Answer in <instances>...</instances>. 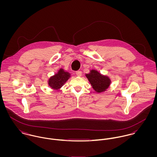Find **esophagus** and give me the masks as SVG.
<instances>
[{
  "instance_id": "1",
  "label": "esophagus",
  "mask_w": 157,
  "mask_h": 157,
  "mask_svg": "<svg viewBox=\"0 0 157 157\" xmlns=\"http://www.w3.org/2000/svg\"><path fill=\"white\" fill-rule=\"evenodd\" d=\"M75 74H76V75L78 76V77H81V76H82V71H78L76 72Z\"/></svg>"
}]
</instances>
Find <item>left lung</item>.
Returning <instances> with one entry per match:
<instances>
[{
  "mask_svg": "<svg viewBox=\"0 0 157 157\" xmlns=\"http://www.w3.org/2000/svg\"><path fill=\"white\" fill-rule=\"evenodd\" d=\"M85 75L92 88L98 93L106 90L111 83V80L108 76L104 75L95 69L90 70V73L86 74Z\"/></svg>",
  "mask_w": 157,
  "mask_h": 157,
  "instance_id": "obj_1",
  "label": "left lung"
}]
</instances>
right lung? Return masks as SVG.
<instances>
[{"instance_id":"1","label":"right lung","mask_w":157,"mask_h":157,"mask_svg":"<svg viewBox=\"0 0 157 157\" xmlns=\"http://www.w3.org/2000/svg\"><path fill=\"white\" fill-rule=\"evenodd\" d=\"M70 77V73L65 71L64 69L60 68L56 74L48 79V84L52 90H60Z\"/></svg>"}]
</instances>
